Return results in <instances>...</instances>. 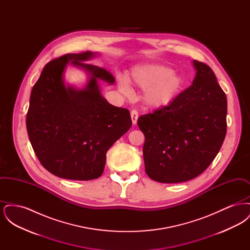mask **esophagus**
Masks as SVG:
<instances>
[{
	"label": "esophagus",
	"instance_id": "esophagus-1",
	"mask_svg": "<svg viewBox=\"0 0 250 250\" xmlns=\"http://www.w3.org/2000/svg\"><path fill=\"white\" fill-rule=\"evenodd\" d=\"M131 119H132V123L133 125H136L137 124V121H138V117H139V113L136 109H132L131 110Z\"/></svg>",
	"mask_w": 250,
	"mask_h": 250
}]
</instances>
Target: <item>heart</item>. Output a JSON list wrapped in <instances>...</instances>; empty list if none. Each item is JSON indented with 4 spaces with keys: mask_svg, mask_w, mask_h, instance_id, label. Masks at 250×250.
<instances>
[{
    "mask_svg": "<svg viewBox=\"0 0 250 250\" xmlns=\"http://www.w3.org/2000/svg\"><path fill=\"white\" fill-rule=\"evenodd\" d=\"M128 82L135 87L145 90L144 103L152 108H162L175 101L185 86V79L178 72L171 71L160 63L139 64L131 69ZM119 89L128 92L126 83L120 80Z\"/></svg>",
    "mask_w": 250,
    "mask_h": 250,
    "instance_id": "b5f03b06",
    "label": "heart"
}]
</instances>
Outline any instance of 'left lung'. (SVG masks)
<instances>
[{"mask_svg": "<svg viewBox=\"0 0 250 250\" xmlns=\"http://www.w3.org/2000/svg\"><path fill=\"white\" fill-rule=\"evenodd\" d=\"M196 76L169 106L139 117L145 136L147 175L159 183L195 178L213 162L227 132V97L206 63L194 60Z\"/></svg>", "mask_w": 250, "mask_h": 250, "instance_id": "left-lung-1", "label": "left lung"}]
</instances>
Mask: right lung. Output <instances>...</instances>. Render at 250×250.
<instances>
[{
	"instance_id": "obj_1",
	"label": "right lung",
	"mask_w": 250,
	"mask_h": 250,
	"mask_svg": "<svg viewBox=\"0 0 250 250\" xmlns=\"http://www.w3.org/2000/svg\"><path fill=\"white\" fill-rule=\"evenodd\" d=\"M96 53H68L45 65L33 87L26 127L42 166L63 179L88 181L102 175L107 150L132 125L129 110L109 104L98 80L114 83L104 68L84 62ZM70 61L90 75L82 90L66 86L63 72Z\"/></svg>"
}]
</instances>
